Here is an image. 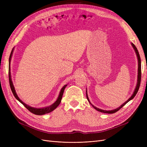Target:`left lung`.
Segmentation results:
<instances>
[{
	"mask_svg": "<svg viewBox=\"0 0 147 147\" xmlns=\"http://www.w3.org/2000/svg\"><path fill=\"white\" fill-rule=\"evenodd\" d=\"M131 45L133 47V48L135 50V52L136 53L137 55V59H138V75H137V85H136V89L134 91V92H133L132 95L129 97V99L127 101H126L125 102H124V104H123L121 106H119L118 108L116 109H114V110H102V109H99L98 108L96 107L95 106H94L93 105H92L91 104V102L90 101V100H89V98L88 97V94H87V91H86V97H87V99L88 100V102H90V103L92 105L93 107H94L96 110L99 111V112H100L102 113H114L115 112H117V111H118L119 109H121L126 104L127 102L129 101H130L131 100H132L134 97L136 96V95L137 94V93L138 92V91H139V87H140V81H141V60H140V55H139V51H138L137 49L136 48V47L132 43H131Z\"/></svg>",
	"mask_w": 147,
	"mask_h": 147,
	"instance_id": "8db88e82",
	"label": "left lung"
}]
</instances>
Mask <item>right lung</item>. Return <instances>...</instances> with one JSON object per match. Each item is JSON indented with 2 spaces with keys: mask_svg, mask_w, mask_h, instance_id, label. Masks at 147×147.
Wrapping results in <instances>:
<instances>
[{
  "mask_svg": "<svg viewBox=\"0 0 147 147\" xmlns=\"http://www.w3.org/2000/svg\"><path fill=\"white\" fill-rule=\"evenodd\" d=\"M13 50H14V48H13V50H11V52L10 55V57H9V83H10V86L11 90V91L13 92V95H14V96L15 97V98L18 100L19 102H20L21 103L23 104L25 107L29 111V112H30L31 113H34L35 115H45V114H47V113H48L52 112V111H53L55 109H56L57 108V107L59 105V104L61 103V99H62V97H63L64 90H65V88L67 86V84H65V85H64L63 87V88L61 89V90L60 93H59V96H58V97H57V100H56V102H55L54 104H53L50 106L45 107H43V108L38 109V108L32 107H30V106H29V105H28L27 104H26L25 103H24V102L19 98L16 92V91L15 90V87H14V86H13V82H12V80H11V73H10V61H11V58L12 55H13Z\"/></svg>",
  "mask_w": 147,
  "mask_h": 147,
  "instance_id": "1",
  "label": "right lung"
}]
</instances>
